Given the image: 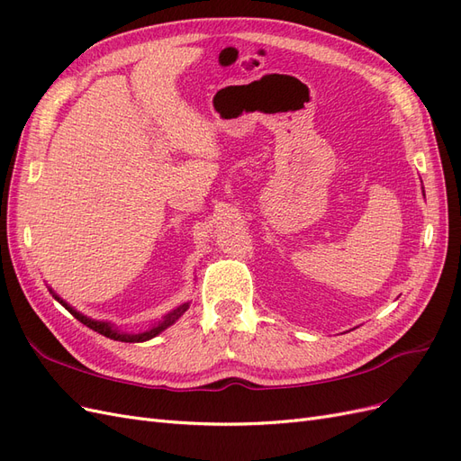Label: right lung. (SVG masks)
<instances>
[{
    "mask_svg": "<svg viewBox=\"0 0 461 461\" xmlns=\"http://www.w3.org/2000/svg\"><path fill=\"white\" fill-rule=\"evenodd\" d=\"M53 296H55V294H53ZM55 300L61 302V303L65 305V308L73 313V317H77V319L80 321L82 325H86L88 329H92V330H95V332L104 334V337H107V339H113V340H119V342H144V340H149V339L156 337V334H159L163 329H167L169 325H173L175 321L188 310V303H185V305H180V308H176L173 313L167 315L163 323H159L158 327H153V329H149V330H146V332H140V334H127V332H121V330L113 329V327H111L109 323H102V321L88 319V317H85L82 313L75 312L73 308H68V305H67L59 296H55Z\"/></svg>",
    "mask_w": 461,
    "mask_h": 461,
    "instance_id": "right-lung-1",
    "label": "right lung"
}]
</instances>
